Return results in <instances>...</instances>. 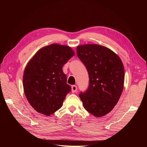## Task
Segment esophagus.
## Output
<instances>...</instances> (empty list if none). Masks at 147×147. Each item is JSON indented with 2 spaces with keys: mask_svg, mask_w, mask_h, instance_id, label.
I'll return each mask as SVG.
<instances>
[{
  "mask_svg": "<svg viewBox=\"0 0 147 147\" xmlns=\"http://www.w3.org/2000/svg\"><path fill=\"white\" fill-rule=\"evenodd\" d=\"M71 88H72V92H75L77 91V86L76 85H72Z\"/></svg>",
  "mask_w": 147,
  "mask_h": 147,
  "instance_id": "34e87169",
  "label": "esophagus"
}]
</instances>
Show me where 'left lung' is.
Listing matches in <instances>:
<instances>
[{"label": "left lung", "instance_id": "obj_1", "mask_svg": "<svg viewBox=\"0 0 147 147\" xmlns=\"http://www.w3.org/2000/svg\"><path fill=\"white\" fill-rule=\"evenodd\" d=\"M77 53L88 72V90L80 93L84 108L96 117L109 113L123 90L124 69L119 57L96 44L78 46Z\"/></svg>", "mask_w": 147, "mask_h": 147}]
</instances>
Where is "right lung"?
Wrapping results in <instances>:
<instances>
[{
	"label": "right lung",
	"mask_w": 147,
	"mask_h": 147,
	"mask_svg": "<svg viewBox=\"0 0 147 147\" xmlns=\"http://www.w3.org/2000/svg\"><path fill=\"white\" fill-rule=\"evenodd\" d=\"M75 55L69 46L51 44L39 50L23 75L25 96L37 111L49 116L59 110L71 91L63 67Z\"/></svg>",
	"instance_id": "obj_1"
}]
</instances>
